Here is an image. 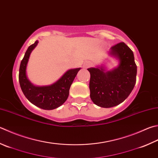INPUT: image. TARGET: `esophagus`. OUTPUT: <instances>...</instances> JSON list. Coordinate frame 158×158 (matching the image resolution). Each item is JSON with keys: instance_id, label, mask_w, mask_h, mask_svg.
I'll return each instance as SVG.
<instances>
[{"instance_id": "34e87169", "label": "esophagus", "mask_w": 158, "mask_h": 158, "mask_svg": "<svg viewBox=\"0 0 158 158\" xmlns=\"http://www.w3.org/2000/svg\"><path fill=\"white\" fill-rule=\"evenodd\" d=\"M92 65V63L91 62H89V61H88V62H86L85 63V64H84V67H85V68H88V67H90Z\"/></svg>"}]
</instances>
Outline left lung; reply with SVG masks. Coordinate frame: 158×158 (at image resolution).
Segmentation results:
<instances>
[{"mask_svg": "<svg viewBox=\"0 0 158 158\" xmlns=\"http://www.w3.org/2000/svg\"><path fill=\"white\" fill-rule=\"evenodd\" d=\"M111 49V54L120 60L117 68L106 72L102 67L88 69L91 75V99L96 105L104 108L124 102L136 82L137 66L132 50L123 42L115 44Z\"/></svg>", "mask_w": 158, "mask_h": 158, "instance_id": "8db88e82", "label": "left lung"}]
</instances>
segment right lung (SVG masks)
Instances as JSON below:
<instances>
[{"instance_id":"add662e5","label":"right lung","mask_w":158,"mask_h":158,"mask_svg":"<svg viewBox=\"0 0 158 158\" xmlns=\"http://www.w3.org/2000/svg\"><path fill=\"white\" fill-rule=\"evenodd\" d=\"M38 41L28 47L20 62L19 69V82L22 91L29 101L44 110H52L61 106L67 100L69 89L80 68L67 71L62 78L54 84L44 87H35L29 81L26 76L27 64L29 55Z\"/></svg>"}]
</instances>
